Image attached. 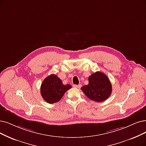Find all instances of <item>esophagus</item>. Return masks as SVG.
<instances>
[{
  "label": "esophagus",
  "instance_id": "1",
  "mask_svg": "<svg viewBox=\"0 0 146 146\" xmlns=\"http://www.w3.org/2000/svg\"><path fill=\"white\" fill-rule=\"evenodd\" d=\"M74 87H75V88H80L81 85V84H78V85H77V84H74L73 86Z\"/></svg>",
  "mask_w": 146,
  "mask_h": 146
}]
</instances>
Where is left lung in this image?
Here are the masks:
<instances>
[{"label": "left lung", "mask_w": 146, "mask_h": 146, "mask_svg": "<svg viewBox=\"0 0 146 146\" xmlns=\"http://www.w3.org/2000/svg\"><path fill=\"white\" fill-rule=\"evenodd\" d=\"M90 100L102 102L109 98L112 92V87L106 74L97 71L89 77V84L81 88Z\"/></svg>", "instance_id": "1"}]
</instances>
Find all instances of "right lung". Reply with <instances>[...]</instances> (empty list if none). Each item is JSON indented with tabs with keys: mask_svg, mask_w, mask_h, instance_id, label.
<instances>
[{
	"mask_svg": "<svg viewBox=\"0 0 146 146\" xmlns=\"http://www.w3.org/2000/svg\"><path fill=\"white\" fill-rule=\"evenodd\" d=\"M70 84L64 85L62 80L54 74L45 78L40 86V94L44 100L49 104L59 101L65 93L71 88Z\"/></svg>",
	"mask_w": 146,
	"mask_h": 146,
	"instance_id": "right-lung-1",
	"label": "right lung"
}]
</instances>
